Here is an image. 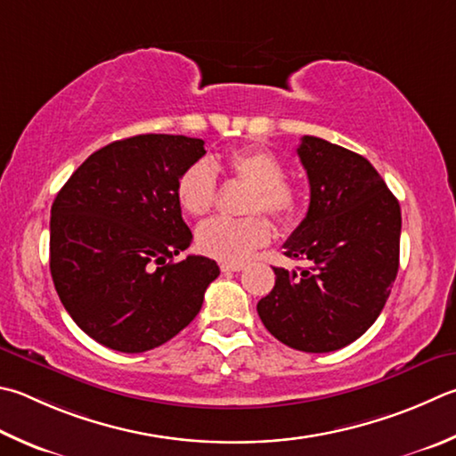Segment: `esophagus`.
<instances>
[{
	"label": "esophagus",
	"mask_w": 456,
	"mask_h": 456,
	"mask_svg": "<svg viewBox=\"0 0 456 456\" xmlns=\"http://www.w3.org/2000/svg\"><path fill=\"white\" fill-rule=\"evenodd\" d=\"M221 271L223 273H237V271H243V265L241 263H221Z\"/></svg>",
	"instance_id": "esophagus-1"
}]
</instances>
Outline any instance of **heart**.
Segmentation results:
<instances>
[{"label":"heart","instance_id":"heart-1","mask_svg":"<svg viewBox=\"0 0 456 456\" xmlns=\"http://www.w3.org/2000/svg\"><path fill=\"white\" fill-rule=\"evenodd\" d=\"M229 175L249 185L243 219H211L197 231V247L207 256L221 263H243L267 245L271 237L269 221L256 211H265L277 221H291L301 205V195L291 181L285 179V167L275 153L259 147H243L231 151L225 159ZM175 197L181 209L191 217H203L217 200V175L213 163L197 161L177 181Z\"/></svg>","mask_w":456,"mask_h":456}]
</instances>
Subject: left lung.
Listing matches in <instances>:
<instances>
[{"instance_id":"1","label":"left lung","mask_w":456,"mask_h":456,"mask_svg":"<svg viewBox=\"0 0 456 456\" xmlns=\"http://www.w3.org/2000/svg\"><path fill=\"white\" fill-rule=\"evenodd\" d=\"M297 155L307 171V217L285 255L313 267L275 271L256 313L281 343L305 353L343 349L377 321L399 271L401 207L359 153L305 135Z\"/></svg>"}]
</instances>
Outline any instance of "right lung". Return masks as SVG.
Listing matches in <instances>:
<instances>
[{"label": "right lung", "mask_w": 456, "mask_h": 456, "mask_svg": "<svg viewBox=\"0 0 456 456\" xmlns=\"http://www.w3.org/2000/svg\"><path fill=\"white\" fill-rule=\"evenodd\" d=\"M203 139L147 134L113 142L73 171L52 205L49 269L77 327L103 346L143 353L191 322L219 267L185 251L193 235L175 189Z\"/></svg>", "instance_id": "add662e5"}]
</instances>
